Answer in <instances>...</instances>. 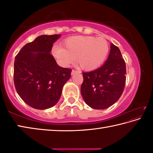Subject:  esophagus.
Wrapping results in <instances>:
<instances>
[{
	"label": "esophagus",
	"mask_w": 153,
	"mask_h": 153,
	"mask_svg": "<svg viewBox=\"0 0 153 153\" xmlns=\"http://www.w3.org/2000/svg\"><path fill=\"white\" fill-rule=\"evenodd\" d=\"M77 71H76V70H72V71H71V75H74V74H77Z\"/></svg>",
	"instance_id": "esophagus-1"
}]
</instances>
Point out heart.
<instances>
[{
    "instance_id": "b5f03b06",
    "label": "heart",
    "mask_w": 153,
    "mask_h": 153,
    "mask_svg": "<svg viewBox=\"0 0 153 153\" xmlns=\"http://www.w3.org/2000/svg\"><path fill=\"white\" fill-rule=\"evenodd\" d=\"M108 50L109 46L105 38L75 36L65 40L62 47L54 48L53 55L62 65H69L76 59L82 69L92 71L104 63Z\"/></svg>"
}]
</instances>
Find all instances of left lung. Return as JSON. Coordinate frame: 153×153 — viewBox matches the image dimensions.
I'll list each match as a JSON object with an SVG mask.
<instances>
[{
    "instance_id": "8db88e82",
    "label": "left lung",
    "mask_w": 153,
    "mask_h": 153,
    "mask_svg": "<svg viewBox=\"0 0 153 153\" xmlns=\"http://www.w3.org/2000/svg\"><path fill=\"white\" fill-rule=\"evenodd\" d=\"M81 94L85 102L94 109H105L115 103L125 88L126 66L117 46L111 44L107 60L102 67L82 73Z\"/></svg>"
}]
</instances>
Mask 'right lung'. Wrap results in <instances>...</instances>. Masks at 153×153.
<instances>
[{"label": "right lung", "instance_id": "right-lung-1", "mask_svg": "<svg viewBox=\"0 0 153 153\" xmlns=\"http://www.w3.org/2000/svg\"><path fill=\"white\" fill-rule=\"evenodd\" d=\"M60 34L42 35L27 43L15 56L14 84L21 98L36 109H46L59 101L71 69L56 64L51 54Z\"/></svg>", "mask_w": 153, "mask_h": 153}]
</instances>
